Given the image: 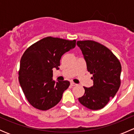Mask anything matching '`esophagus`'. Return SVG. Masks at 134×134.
Returning a JSON list of instances; mask_svg holds the SVG:
<instances>
[{
    "mask_svg": "<svg viewBox=\"0 0 134 134\" xmlns=\"http://www.w3.org/2000/svg\"><path fill=\"white\" fill-rule=\"evenodd\" d=\"M71 86H77V84L76 83H74V82H71Z\"/></svg>",
    "mask_w": 134,
    "mask_h": 134,
    "instance_id": "obj_1",
    "label": "esophagus"
}]
</instances>
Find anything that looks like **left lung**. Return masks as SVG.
<instances>
[{"instance_id":"8db88e82","label":"left lung","mask_w":134,"mask_h":134,"mask_svg":"<svg viewBox=\"0 0 134 134\" xmlns=\"http://www.w3.org/2000/svg\"><path fill=\"white\" fill-rule=\"evenodd\" d=\"M76 44L82 51L93 80L92 87H83L85 93L78 100L92 110L103 108L119 89L121 63L109 48L98 42L78 41Z\"/></svg>"}]
</instances>
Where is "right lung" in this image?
<instances>
[{
  "mask_svg": "<svg viewBox=\"0 0 134 134\" xmlns=\"http://www.w3.org/2000/svg\"><path fill=\"white\" fill-rule=\"evenodd\" d=\"M75 46V40L47 37L24 52L20 62L19 81L28 102L35 108L47 110L61 100L70 82L53 80L52 69L58 70L62 55Z\"/></svg>",
  "mask_w": 134,
  "mask_h": 134,
  "instance_id": "1",
  "label": "right lung"
}]
</instances>
